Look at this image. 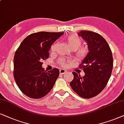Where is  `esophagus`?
Wrapping results in <instances>:
<instances>
[{"instance_id": "1", "label": "esophagus", "mask_w": 124, "mask_h": 124, "mask_svg": "<svg viewBox=\"0 0 124 124\" xmlns=\"http://www.w3.org/2000/svg\"><path fill=\"white\" fill-rule=\"evenodd\" d=\"M66 70H65V69H60V70H59V72H60V74H63L66 73Z\"/></svg>"}]
</instances>
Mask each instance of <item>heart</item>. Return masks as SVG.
<instances>
[{"mask_svg":"<svg viewBox=\"0 0 124 124\" xmlns=\"http://www.w3.org/2000/svg\"><path fill=\"white\" fill-rule=\"evenodd\" d=\"M67 42L71 48L76 50V55L79 59H83L86 55L87 50L83 47H80L82 44V40L80 37L75 35H70L66 39ZM57 46V42L54 43L51 46V50L54 51ZM59 62L62 66H65V62L63 59H59Z\"/></svg>","mask_w":124,"mask_h":124,"instance_id":"b5f03b06","label":"heart"}]
</instances>
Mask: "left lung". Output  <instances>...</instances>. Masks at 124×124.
<instances>
[{"instance_id":"1","label":"left lung","mask_w":124,"mask_h":124,"mask_svg":"<svg viewBox=\"0 0 124 124\" xmlns=\"http://www.w3.org/2000/svg\"><path fill=\"white\" fill-rule=\"evenodd\" d=\"M78 34L86 41L89 52L79 66L83 69L85 76L72 72L74 79L70 85L80 97L90 99L99 94L107 85L113 69V56L108 44L101 35L88 31H81Z\"/></svg>"}]
</instances>
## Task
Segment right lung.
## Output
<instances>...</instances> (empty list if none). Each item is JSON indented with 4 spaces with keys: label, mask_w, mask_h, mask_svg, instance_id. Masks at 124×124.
<instances>
[{
    "label": "right lung",
    "mask_w": 124,
    "mask_h": 124,
    "mask_svg": "<svg viewBox=\"0 0 124 124\" xmlns=\"http://www.w3.org/2000/svg\"><path fill=\"white\" fill-rule=\"evenodd\" d=\"M63 32H39L27 36L14 56V76L17 86L29 98L40 99L52 90L59 70L46 71L42 61L48 58L51 46Z\"/></svg>",
    "instance_id": "1"
}]
</instances>
